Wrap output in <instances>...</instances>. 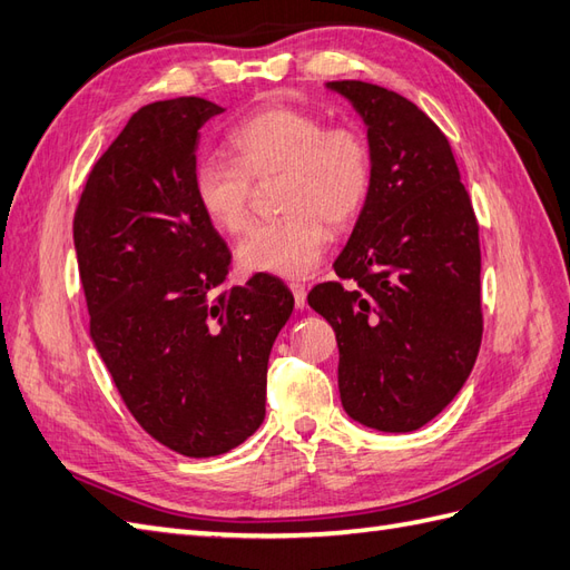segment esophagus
I'll list each match as a JSON object with an SVG mask.
<instances>
[{
	"mask_svg": "<svg viewBox=\"0 0 570 570\" xmlns=\"http://www.w3.org/2000/svg\"><path fill=\"white\" fill-rule=\"evenodd\" d=\"M289 289H293V297H295V307L304 309V304H307V289L299 283H289Z\"/></svg>",
	"mask_w": 570,
	"mask_h": 570,
	"instance_id": "esophagus-1",
	"label": "esophagus"
}]
</instances>
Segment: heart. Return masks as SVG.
<instances>
[{
    "label": "heart",
    "mask_w": 570,
    "mask_h": 570,
    "mask_svg": "<svg viewBox=\"0 0 570 570\" xmlns=\"http://www.w3.org/2000/svg\"><path fill=\"white\" fill-rule=\"evenodd\" d=\"M232 159L205 157L193 169V198L207 225L239 234L252 215L254 180L281 176L283 217L258 222L237 248L239 268L304 277L328 244V227L357 219L372 188V149L355 125H328L293 106L263 108L229 135Z\"/></svg>",
    "instance_id": "b5f03b06"
}]
</instances>
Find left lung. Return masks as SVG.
I'll list each match as a JSON object with an SVG mask.
<instances>
[{
	"label": "left lung",
	"mask_w": 570,
	"mask_h": 570,
	"mask_svg": "<svg viewBox=\"0 0 570 570\" xmlns=\"http://www.w3.org/2000/svg\"><path fill=\"white\" fill-rule=\"evenodd\" d=\"M367 128L372 188L333 271L307 302L338 341L353 421L411 433L462 390L481 345L479 225L448 137L404 96L328 81Z\"/></svg>",
	"instance_id": "obj_1"
}]
</instances>
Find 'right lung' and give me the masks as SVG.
I'll return each mask as SVG.
<instances>
[{
  "label": "right lung",
  "instance_id": "obj_1",
  "mask_svg": "<svg viewBox=\"0 0 570 570\" xmlns=\"http://www.w3.org/2000/svg\"><path fill=\"white\" fill-rule=\"evenodd\" d=\"M222 110L198 96L137 110L75 215L96 353L135 421L198 460L263 423L268 355L295 307L266 273L222 287L229 248L193 198L198 130Z\"/></svg>",
  "mask_w": 570,
  "mask_h": 570
}]
</instances>
